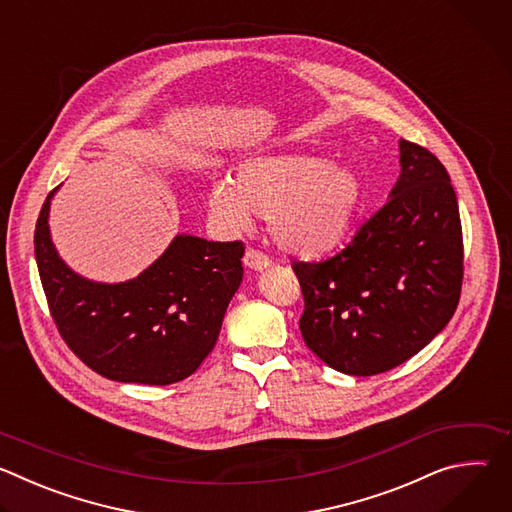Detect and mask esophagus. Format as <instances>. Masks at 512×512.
Masks as SVG:
<instances>
[{
    "label": "esophagus",
    "mask_w": 512,
    "mask_h": 512,
    "mask_svg": "<svg viewBox=\"0 0 512 512\" xmlns=\"http://www.w3.org/2000/svg\"><path fill=\"white\" fill-rule=\"evenodd\" d=\"M243 261H245V265H247L249 269H253V271H263V269H267V267L271 265V259H269L265 253L257 251V249H247Z\"/></svg>",
    "instance_id": "1"
}]
</instances>
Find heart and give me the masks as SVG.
<instances>
[{"label":"heart","instance_id":"1","mask_svg":"<svg viewBox=\"0 0 512 512\" xmlns=\"http://www.w3.org/2000/svg\"><path fill=\"white\" fill-rule=\"evenodd\" d=\"M362 198L356 170L306 154L261 156L237 168L235 182L210 188V212L227 229L243 231L251 214L269 218L273 241L310 255L334 245L352 225Z\"/></svg>","mask_w":512,"mask_h":512}]
</instances>
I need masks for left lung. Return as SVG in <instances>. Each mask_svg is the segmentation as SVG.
Listing matches in <instances>:
<instances>
[{
  "label": "left lung",
  "mask_w": 512,
  "mask_h": 512,
  "mask_svg": "<svg viewBox=\"0 0 512 512\" xmlns=\"http://www.w3.org/2000/svg\"><path fill=\"white\" fill-rule=\"evenodd\" d=\"M399 164L389 200L342 251L294 263L304 342L344 375L399 367L446 328L460 302L464 245L450 174L405 139Z\"/></svg>",
  "instance_id": "1"
}]
</instances>
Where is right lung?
<instances>
[{
  "label": "right lung",
  "instance_id": "right-lung-1",
  "mask_svg": "<svg viewBox=\"0 0 512 512\" xmlns=\"http://www.w3.org/2000/svg\"><path fill=\"white\" fill-rule=\"evenodd\" d=\"M38 216L34 253L56 328L68 348L105 379L172 385L210 354L243 281L241 241L176 235L137 277L103 283L72 271L50 237V202Z\"/></svg>",
  "mask_w": 512,
  "mask_h": 512
}]
</instances>
